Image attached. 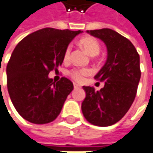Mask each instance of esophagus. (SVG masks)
I'll return each mask as SVG.
<instances>
[{"instance_id": "1", "label": "esophagus", "mask_w": 153, "mask_h": 153, "mask_svg": "<svg viewBox=\"0 0 153 153\" xmlns=\"http://www.w3.org/2000/svg\"><path fill=\"white\" fill-rule=\"evenodd\" d=\"M80 87V85H78V84H76V83H74V88L75 89H76V88H79Z\"/></svg>"}]
</instances>
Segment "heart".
I'll use <instances>...</instances> for the list:
<instances>
[{
  "instance_id": "obj_1",
  "label": "heart",
  "mask_w": 153,
  "mask_h": 153,
  "mask_svg": "<svg viewBox=\"0 0 153 153\" xmlns=\"http://www.w3.org/2000/svg\"><path fill=\"white\" fill-rule=\"evenodd\" d=\"M79 44L83 47V49L90 55V56H95L100 52V43L98 42V41L94 37L91 36H86L84 37L79 41ZM70 51H71V46H68V48L66 49L65 51V55H64V59L67 60L69 58L70 55ZM90 74V70L89 69H79V70H72L71 72H69V75L71 76V77L77 81V82H82L85 78V76H88Z\"/></svg>"
}]
</instances>
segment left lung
<instances>
[{
	"instance_id": "1",
	"label": "left lung",
	"mask_w": 153,
	"mask_h": 153,
	"mask_svg": "<svg viewBox=\"0 0 153 153\" xmlns=\"http://www.w3.org/2000/svg\"><path fill=\"white\" fill-rule=\"evenodd\" d=\"M102 40L107 48V59L94 78L104 81L100 91L83 86L85 98L82 112L94 126H109L119 121L130 109L141 78L140 57L133 43L110 28L88 30Z\"/></svg>"
}]
</instances>
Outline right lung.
<instances>
[{"mask_svg":"<svg viewBox=\"0 0 153 153\" xmlns=\"http://www.w3.org/2000/svg\"><path fill=\"white\" fill-rule=\"evenodd\" d=\"M82 31L43 28L21 40L7 65L8 92L15 109L34 124L53 121L61 111L73 83L62 77L53 82L49 72L64 60L69 42Z\"/></svg>","mask_w":153,"mask_h":153,"instance_id":"right-lung-1","label":"right lung"}]
</instances>
